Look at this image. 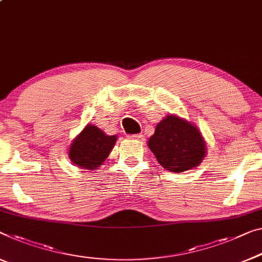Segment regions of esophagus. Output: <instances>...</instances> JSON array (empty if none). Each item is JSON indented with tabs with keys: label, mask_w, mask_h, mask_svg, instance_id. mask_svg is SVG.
I'll list each match as a JSON object with an SVG mask.
<instances>
[{
	"label": "esophagus",
	"mask_w": 262,
	"mask_h": 262,
	"mask_svg": "<svg viewBox=\"0 0 262 262\" xmlns=\"http://www.w3.org/2000/svg\"><path fill=\"white\" fill-rule=\"evenodd\" d=\"M128 138H130V139H139V140H143V135H142V134L131 135V136H128Z\"/></svg>",
	"instance_id": "1"
}]
</instances>
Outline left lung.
I'll return each mask as SVG.
<instances>
[{
  "label": "left lung",
  "mask_w": 262,
  "mask_h": 262,
  "mask_svg": "<svg viewBox=\"0 0 262 262\" xmlns=\"http://www.w3.org/2000/svg\"><path fill=\"white\" fill-rule=\"evenodd\" d=\"M148 147L165 170L182 173L201 163L206 146L200 131L177 116H167L156 126Z\"/></svg>",
  "instance_id": "obj_1"
}]
</instances>
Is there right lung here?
I'll return each mask as SVG.
<instances>
[{"mask_svg": "<svg viewBox=\"0 0 262 262\" xmlns=\"http://www.w3.org/2000/svg\"><path fill=\"white\" fill-rule=\"evenodd\" d=\"M116 140V136H106L97 126L89 124L72 142L70 159L80 168L95 170L110 155Z\"/></svg>", "mask_w": 262, "mask_h": 262, "instance_id": "add662e5", "label": "right lung"}]
</instances>
